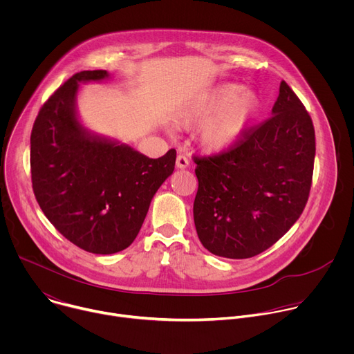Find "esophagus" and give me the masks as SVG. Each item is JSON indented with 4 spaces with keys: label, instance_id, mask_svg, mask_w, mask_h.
Listing matches in <instances>:
<instances>
[{
    "label": "esophagus",
    "instance_id": "1",
    "mask_svg": "<svg viewBox=\"0 0 354 354\" xmlns=\"http://www.w3.org/2000/svg\"><path fill=\"white\" fill-rule=\"evenodd\" d=\"M176 167L180 168V169L187 168V167H189V160H187V157L183 156V154H179L178 158H176Z\"/></svg>",
    "mask_w": 354,
    "mask_h": 354
}]
</instances>
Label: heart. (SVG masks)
I'll return each mask as SVG.
<instances>
[{
    "label": "heart",
    "mask_w": 354,
    "mask_h": 354,
    "mask_svg": "<svg viewBox=\"0 0 354 354\" xmlns=\"http://www.w3.org/2000/svg\"><path fill=\"white\" fill-rule=\"evenodd\" d=\"M261 99L239 84L228 82L200 97L180 116L186 127L203 123L200 142L209 151H224L232 147L246 131L259 112Z\"/></svg>",
    "instance_id": "heart-1"
}]
</instances>
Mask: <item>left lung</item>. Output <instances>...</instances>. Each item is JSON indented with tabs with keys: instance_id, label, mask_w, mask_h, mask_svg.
Listing matches in <instances>:
<instances>
[{
	"instance_id": "1",
	"label": "left lung",
	"mask_w": 354,
	"mask_h": 354,
	"mask_svg": "<svg viewBox=\"0 0 354 354\" xmlns=\"http://www.w3.org/2000/svg\"><path fill=\"white\" fill-rule=\"evenodd\" d=\"M272 116L230 148L196 157L193 203L200 242L212 254L246 259L276 243L299 218L313 185V119L286 81Z\"/></svg>"
}]
</instances>
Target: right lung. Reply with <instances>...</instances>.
Masks as SVG:
<instances>
[{
	"instance_id": "obj_1",
	"label": "right lung",
	"mask_w": 354,
	"mask_h": 354,
	"mask_svg": "<svg viewBox=\"0 0 354 354\" xmlns=\"http://www.w3.org/2000/svg\"><path fill=\"white\" fill-rule=\"evenodd\" d=\"M106 77L93 70L68 78L43 104L30 134L32 187L41 212L70 242L97 255L131 245L176 160L174 148L153 160L82 129L74 111L80 82Z\"/></svg>"
}]
</instances>
